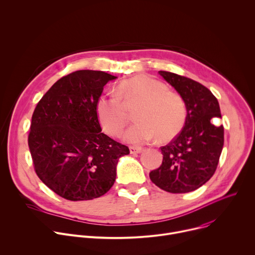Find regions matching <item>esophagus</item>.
I'll list each match as a JSON object with an SVG mask.
<instances>
[{"mask_svg":"<svg viewBox=\"0 0 255 255\" xmlns=\"http://www.w3.org/2000/svg\"><path fill=\"white\" fill-rule=\"evenodd\" d=\"M129 149H130V153H131V154L140 153V152L142 151V148H141V147H135V146H130Z\"/></svg>","mask_w":255,"mask_h":255,"instance_id":"34e87169","label":"esophagus"}]
</instances>
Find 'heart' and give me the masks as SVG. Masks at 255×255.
<instances>
[{
  "mask_svg": "<svg viewBox=\"0 0 255 255\" xmlns=\"http://www.w3.org/2000/svg\"><path fill=\"white\" fill-rule=\"evenodd\" d=\"M118 95H103L97 103V113L103 129L117 137L123 132L127 116L124 104L141 103L135 115L138 123L124 134L130 144H141L157 136L158 141L173 138L184 127L187 105L179 94L168 91L163 83L145 75L123 81Z\"/></svg>",
  "mask_w": 255,
  "mask_h": 255,
  "instance_id": "b5f03b06",
  "label": "heart"
}]
</instances>
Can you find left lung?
<instances>
[{"label": "left lung", "instance_id": "obj_1", "mask_svg": "<svg viewBox=\"0 0 255 255\" xmlns=\"http://www.w3.org/2000/svg\"><path fill=\"white\" fill-rule=\"evenodd\" d=\"M158 74L186 102L185 126L165 146L161 165L149 173L153 184L172 194L193 192L213 176L223 149L224 127L220 106L209 89L200 83L169 71Z\"/></svg>", "mask_w": 255, "mask_h": 255}]
</instances>
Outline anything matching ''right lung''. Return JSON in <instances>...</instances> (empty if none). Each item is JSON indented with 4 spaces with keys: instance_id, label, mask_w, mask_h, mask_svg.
I'll list each match as a JSON object with an SVG mask.
<instances>
[{
    "instance_id": "right-lung-1",
    "label": "right lung",
    "mask_w": 255,
    "mask_h": 255,
    "mask_svg": "<svg viewBox=\"0 0 255 255\" xmlns=\"http://www.w3.org/2000/svg\"><path fill=\"white\" fill-rule=\"evenodd\" d=\"M117 77L77 70L58 80L32 115L28 145L36 174L69 201L105 195L116 179V165L129 148L102 133L97 103L104 86Z\"/></svg>"
}]
</instances>
